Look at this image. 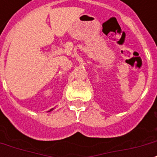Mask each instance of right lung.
Masks as SVG:
<instances>
[{"instance_id":"1","label":"right lung","mask_w":157,"mask_h":157,"mask_svg":"<svg viewBox=\"0 0 157 157\" xmlns=\"http://www.w3.org/2000/svg\"><path fill=\"white\" fill-rule=\"evenodd\" d=\"M51 110H53V109H51ZM51 110H50V111H51Z\"/></svg>"}]
</instances>
